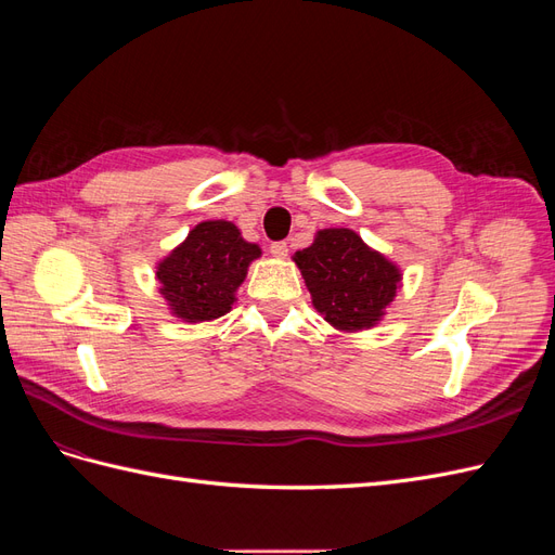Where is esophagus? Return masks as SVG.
<instances>
[{"label":"esophagus","instance_id":"34e87169","mask_svg":"<svg viewBox=\"0 0 555 555\" xmlns=\"http://www.w3.org/2000/svg\"><path fill=\"white\" fill-rule=\"evenodd\" d=\"M271 255L275 257V259H284L289 255V245L284 243V241H278V243H271Z\"/></svg>","mask_w":555,"mask_h":555}]
</instances>
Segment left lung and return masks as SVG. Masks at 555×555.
<instances>
[{
    "instance_id": "left-lung-1",
    "label": "left lung",
    "mask_w": 555,
    "mask_h": 555,
    "mask_svg": "<svg viewBox=\"0 0 555 555\" xmlns=\"http://www.w3.org/2000/svg\"><path fill=\"white\" fill-rule=\"evenodd\" d=\"M314 310L343 333L373 328L400 289V268L351 229H322L294 255Z\"/></svg>"
}]
</instances>
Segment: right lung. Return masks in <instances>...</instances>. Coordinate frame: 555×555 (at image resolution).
<instances>
[{
    "mask_svg": "<svg viewBox=\"0 0 555 555\" xmlns=\"http://www.w3.org/2000/svg\"><path fill=\"white\" fill-rule=\"evenodd\" d=\"M259 257L261 247L247 243L233 222H198L188 238L157 263L159 294L182 322H212L236 304L247 268Z\"/></svg>",
    "mask_w": 555,
    "mask_h": 555,
    "instance_id": "right-lung-1",
    "label": "right lung"
}]
</instances>
